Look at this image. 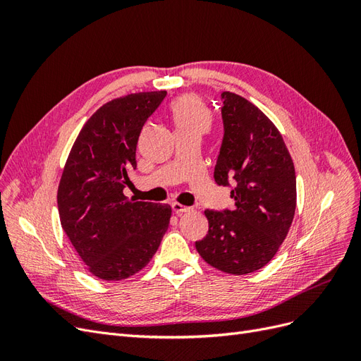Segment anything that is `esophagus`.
Here are the masks:
<instances>
[{
	"instance_id": "1",
	"label": "esophagus",
	"mask_w": 361,
	"mask_h": 361,
	"mask_svg": "<svg viewBox=\"0 0 361 361\" xmlns=\"http://www.w3.org/2000/svg\"><path fill=\"white\" fill-rule=\"evenodd\" d=\"M171 207H173L174 214H178V215H180V214H185V212H190V211H191V207H190V206H183V204L178 203V202L171 203Z\"/></svg>"
}]
</instances>
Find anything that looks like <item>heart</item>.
I'll return each mask as SVG.
<instances>
[{"mask_svg":"<svg viewBox=\"0 0 361 361\" xmlns=\"http://www.w3.org/2000/svg\"><path fill=\"white\" fill-rule=\"evenodd\" d=\"M173 120L179 133L203 135L212 126V114L199 97L182 96L171 105Z\"/></svg>","mask_w":361,"mask_h":361,"instance_id":"1","label":"heart"}]
</instances>
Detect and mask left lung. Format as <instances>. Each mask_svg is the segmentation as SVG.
Returning <instances> with one entry per match:
<instances>
[{
	"mask_svg": "<svg viewBox=\"0 0 361 361\" xmlns=\"http://www.w3.org/2000/svg\"><path fill=\"white\" fill-rule=\"evenodd\" d=\"M224 135L214 179L231 187L233 209L204 215L209 231L195 243L211 267L243 276L265 267L289 232L297 206V179L274 123L243 96L221 93Z\"/></svg>",
	"mask_w": 361,
	"mask_h": 361,
	"instance_id": "8db88e82",
	"label": "left lung"
}]
</instances>
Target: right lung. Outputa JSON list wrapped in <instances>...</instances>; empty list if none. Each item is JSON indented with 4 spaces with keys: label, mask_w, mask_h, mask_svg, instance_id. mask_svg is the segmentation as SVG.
I'll return each instance as SVG.
<instances>
[{
    "label": "right lung",
    "mask_w": 361,
    "mask_h": 361,
    "mask_svg": "<svg viewBox=\"0 0 361 361\" xmlns=\"http://www.w3.org/2000/svg\"><path fill=\"white\" fill-rule=\"evenodd\" d=\"M166 90L133 93L102 105L82 126L64 166L57 203L63 231L93 276L123 280L154 257L167 232L169 204L123 194L137 169V143Z\"/></svg>",
    "instance_id": "add662e5"
}]
</instances>
